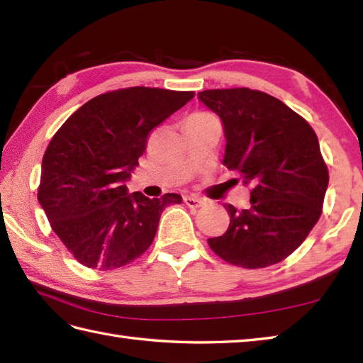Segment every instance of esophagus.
I'll list each match as a JSON object with an SVG mask.
<instances>
[{
	"instance_id": "obj_1",
	"label": "esophagus",
	"mask_w": 363,
	"mask_h": 363,
	"mask_svg": "<svg viewBox=\"0 0 363 363\" xmlns=\"http://www.w3.org/2000/svg\"><path fill=\"white\" fill-rule=\"evenodd\" d=\"M184 203H186V206H187V207H191V209H196V207H201V206L204 204V201H203L201 198H198V196H190V195L184 196Z\"/></svg>"
}]
</instances>
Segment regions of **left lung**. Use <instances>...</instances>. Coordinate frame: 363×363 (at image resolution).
I'll return each instance as SVG.
<instances>
[{
  "label": "left lung",
  "instance_id": "obj_1",
  "mask_svg": "<svg viewBox=\"0 0 363 363\" xmlns=\"http://www.w3.org/2000/svg\"><path fill=\"white\" fill-rule=\"evenodd\" d=\"M198 98L223 123V165L251 186V206L238 211L228 204V230L207 242L233 265H274L304 242L321 215L329 173L317 134L264 91L217 89L199 91Z\"/></svg>",
  "mask_w": 363,
  "mask_h": 363
}]
</instances>
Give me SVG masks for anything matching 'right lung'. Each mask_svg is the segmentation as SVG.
Masks as SVG:
<instances>
[{"label": "right lung", "instance_id": "1", "mask_svg": "<svg viewBox=\"0 0 363 363\" xmlns=\"http://www.w3.org/2000/svg\"><path fill=\"white\" fill-rule=\"evenodd\" d=\"M194 91L129 87L81 106L57 130L42 160L38 203L74 259L107 272L150 248L160 215L182 196L129 194L126 181L151 130Z\"/></svg>", "mask_w": 363, "mask_h": 363}]
</instances>
